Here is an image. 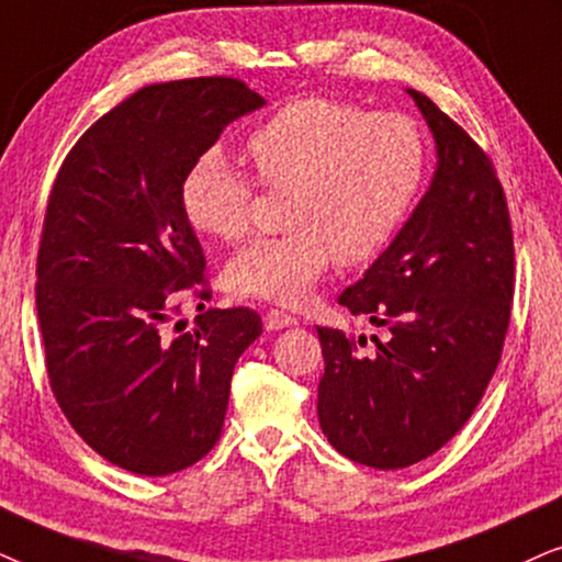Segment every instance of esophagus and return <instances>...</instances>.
Returning a JSON list of instances; mask_svg holds the SVG:
<instances>
[{
	"label": "esophagus",
	"mask_w": 562,
	"mask_h": 562,
	"mask_svg": "<svg viewBox=\"0 0 562 562\" xmlns=\"http://www.w3.org/2000/svg\"><path fill=\"white\" fill-rule=\"evenodd\" d=\"M297 318L290 316L288 311L282 308H269L267 316H265V328L267 331H280V328H288V326H295Z\"/></svg>",
	"instance_id": "esophagus-1"
}]
</instances>
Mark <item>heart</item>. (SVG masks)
<instances>
[{"label":"heart","instance_id":"obj_1","mask_svg":"<svg viewBox=\"0 0 562 562\" xmlns=\"http://www.w3.org/2000/svg\"><path fill=\"white\" fill-rule=\"evenodd\" d=\"M261 187L288 190L280 236L254 238L223 269L236 295L303 303L331 267L378 257L414 211L426 177V140L414 120L305 97L246 138ZM182 211L200 234L236 241L249 228L251 182L218 148L184 171Z\"/></svg>","mask_w":562,"mask_h":562}]
</instances>
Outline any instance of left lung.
Segmentation results:
<instances>
[{
    "label": "left lung",
    "mask_w": 562,
    "mask_h": 562,
    "mask_svg": "<svg viewBox=\"0 0 562 562\" xmlns=\"http://www.w3.org/2000/svg\"><path fill=\"white\" fill-rule=\"evenodd\" d=\"M408 94L437 144V171L393 244L339 295L387 336L362 355L351 336L318 326L321 429L344 458L378 470L422 462L465 426L498 368L514 297L496 169L429 97Z\"/></svg>",
    "instance_id": "obj_1"
}]
</instances>
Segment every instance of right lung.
<instances>
[{"label":"right lung","instance_id":"right-lung-1","mask_svg":"<svg viewBox=\"0 0 562 562\" xmlns=\"http://www.w3.org/2000/svg\"><path fill=\"white\" fill-rule=\"evenodd\" d=\"M261 104L231 77L148 85L77 140L50 190L35 285L50 391L128 473H179L213 450L238 357L261 334L251 308L175 324L179 295L211 297L182 177Z\"/></svg>","mask_w":562,"mask_h":562}]
</instances>
